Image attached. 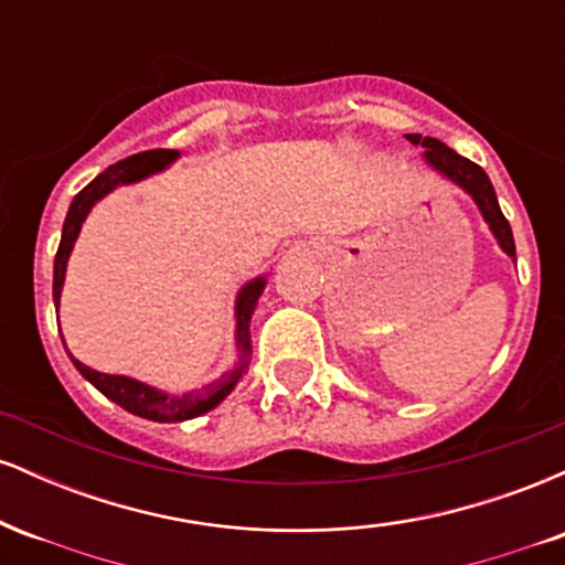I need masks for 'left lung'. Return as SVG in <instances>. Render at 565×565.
Wrapping results in <instances>:
<instances>
[{
  "label": "left lung",
  "mask_w": 565,
  "mask_h": 565,
  "mask_svg": "<svg viewBox=\"0 0 565 565\" xmlns=\"http://www.w3.org/2000/svg\"><path fill=\"white\" fill-rule=\"evenodd\" d=\"M406 140L414 142V146L427 148V151L423 153L425 164L430 167L433 172H438L440 178L449 180V183L462 188V191L468 193L472 201H476L478 212H481L483 223L489 225L491 236L497 238L499 249H502L504 255L515 260V242H512L510 223L504 220L502 210H499V201H497L494 185H491L489 174H486L478 164H472L470 159L459 157L457 151H451L449 146H444V142L436 140V138H423V135H406Z\"/></svg>",
  "instance_id": "obj_1"
}]
</instances>
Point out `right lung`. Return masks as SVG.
I'll use <instances>...</instances> for the list:
<instances>
[{"instance_id":"right-lung-1","label":"right lung","mask_w":565,"mask_h":565,"mask_svg":"<svg viewBox=\"0 0 565 565\" xmlns=\"http://www.w3.org/2000/svg\"><path fill=\"white\" fill-rule=\"evenodd\" d=\"M178 151H167V148H157V151H142L135 153V157L116 161V164L108 167L106 172H100L97 178L89 183L87 188H82L76 193L74 201L68 206L66 223H63V236H61V246H57L55 255V270H53V300L55 308L61 305V291H63V281H66V265L71 257V249H74L76 238H79V231L87 220L89 210L100 201L103 196L116 191L119 185H132L140 183V180L151 178L161 170L172 164L178 159ZM265 284L268 278L257 276L252 281H246L236 295V350H238V361L233 364V369L223 372L215 382L204 385L201 391H188V393H164L159 387L146 385V382L135 380V377H125V374H103L95 372V369L84 366L82 361H76L74 355L68 353V359L74 361V366L79 369V374L87 382L100 391L106 398H111L114 404H119L121 408H127L129 414L142 419H153V423H185V419L201 417V414L212 412L220 401L228 395L236 382L242 380V372L246 366V359L252 353V337H249V321L252 313H255L257 300H260ZM61 327V323H57ZM66 345V342H63Z\"/></svg>"}]
</instances>
